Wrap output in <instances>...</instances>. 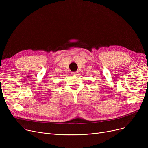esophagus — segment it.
I'll return each instance as SVG.
<instances>
[{"instance_id": "1", "label": "esophagus", "mask_w": 148, "mask_h": 148, "mask_svg": "<svg viewBox=\"0 0 148 148\" xmlns=\"http://www.w3.org/2000/svg\"><path fill=\"white\" fill-rule=\"evenodd\" d=\"M77 74V72H72L71 74L72 75H76Z\"/></svg>"}]
</instances>
